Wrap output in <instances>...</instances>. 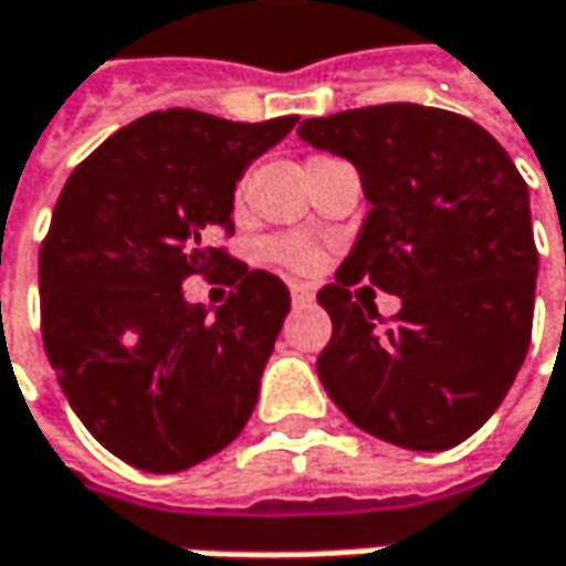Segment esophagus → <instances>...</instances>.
<instances>
[{
	"mask_svg": "<svg viewBox=\"0 0 566 566\" xmlns=\"http://www.w3.org/2000/svg\"><path fill=\"white\" fill-rule=\"evenodd\" d=\"M291 301L294 304H311L314 301V287L311 284H291Z\"/></svg>",
	"mask_w": 566,
	"mask_h": 566,
	"instance_id": "1",
	"label": "esophagus"
}]
</instances>
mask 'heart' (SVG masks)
<instances>
[{"mask_svg":"<svg viewBox=\"0 0 566 566\" xmlns=\"http://www.w3.org/2000/svg\"><path fill=\"white\" fill-rule=\"evenodd\" d=\"M269 259L282 262L287 269H297V272H307L317 265V245L301 239V235H284V239H275L269 242Z\"/></svg>","mask_w":566,"mask_h":566,"instance_id":"1","label":"heart"}]
</instances>
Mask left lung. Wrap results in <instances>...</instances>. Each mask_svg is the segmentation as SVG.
<instances>
[{
    "label": "left lung",
    "mask_w": 566,
    "mask_h": 566,
    "mask_svg": "<svg viewBox=\"0 0 566 566\" xmlns=\"http://www.w3.org/2000/svg\"><path fill=\"white\" fill-rule=\"evenodd\" d=\"M297 135L353 161L373 203L317 301L334 336L317 376L366 434L447 450L476 434L512 388L535 317L538 249L528 184L467 116L386 103L304 119ZM402 297L391 328L348 287Z\"/></svg>",
    "instance_id": "left-lung-1"
}]
</instances>
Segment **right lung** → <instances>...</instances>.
I'll list each match as a JSON object with an SVG mask.
<instances>
[{
    "label": "right lung",
    "instance_id": "obj_1",
    "mask_svg": "<svg viewBox=\"0 0 566 566\" xmlns=\"http://www.w3.org/2000/svg\"><path fill=\"white\" fill-rule=\"evenodd\" d=\"M297 116L230 123L165 109L109 135L67 178L38 255L41 336L83 428L145 473H180L245 428L291 311L279 275L217 249L245 168ZM231 272L220 308L190 274Z\"/></svg>",
    "mask_w": 566,
    "mask_h": 566
}]
</instances>
